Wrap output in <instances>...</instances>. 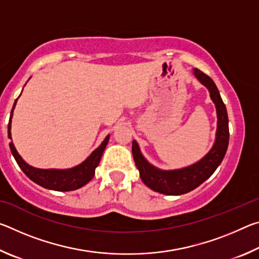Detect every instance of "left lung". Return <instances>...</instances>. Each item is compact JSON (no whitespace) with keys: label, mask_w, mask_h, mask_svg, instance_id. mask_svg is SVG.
I'll return each mask as SVG.
<instances>
[{"label":"left lung","mask_w":259,"mask_h":259,"mask_svg":"<svg viewBox=\"0 0 259 259\" xmlns=\"http://www.w3.org/2000/svg\"><path fill=\"white\" fill-rule=\"evenodd\" d=\"M194 75L202 84L208 88L210 97L216 105L217 109L218 122L216 142L208 154L198 163L187 166V168L163 171L148 163L140 153L137 143L135 140L133 142V155L136 166L139 170L140 178L146 186L162 194L181 195L200 186L211 176L217 166L222 163L227 151V146H229V117H227L226 106L223 103L217 87L211 77H209L207 74L201 72L198 68H194Z\"/></svg>","instance_id":"1"}]
</instances>
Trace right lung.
Here are the masks:
<instances>
[{"label":"right lung","mask_w":259,"mask_h":259,"mask_svg":"<svg viewBox=\"0 0 259 259\" xmlns=\"http://www.w3.org/2000/svg\"><path fill=\"white\" fill-rule=\"evenodd\" d=\"M17 99L14 105V108L16 106ZM14 108L11 111L10 121L8 124V136L11 139V119H12V113H14ZM109 136L105 138L104 142L102 143L98 148L91 153V155L83 162V163L78 164L77 166H74L72 169L67 170H56V169H36L33 166L28 165L26 162L21 159L18 152L16 151L14 146V143H10V150L12 155L15 156L17 163L20 166V169L23 170L24 174L29 179H32L34 183L38 184L42 187L49 188V190L59 191V192H66V191H73L77 190V188L85 185L87 183H89L93 177L95 176V170L99 164V161L102 159L103 152L106 147L108 143Z\"/></svg>","instance_id":"1"}]
</instances>
